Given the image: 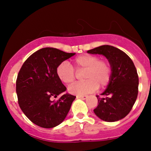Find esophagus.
Returning <instances> with one entry per match:
<instances>
[{"mask_svg":"<svg viewBox=\"0 0 151 151\" xmlns=\"http://www.w3.org/2000/svg\"><path fill=\"white\" fill-rule=\"evenodd\" d=\"M88 96H77V98L78 99H83V100H85L87 99Z\"/></svg>","mask_w":151,"mask_h":151,"instance_id":"esophagus-1","label":"esophagus"}]
</instances>
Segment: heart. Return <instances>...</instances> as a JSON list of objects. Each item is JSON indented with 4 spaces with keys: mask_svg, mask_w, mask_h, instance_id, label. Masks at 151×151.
<instances>
[{
    "mask_svg": "<svg viewBox=\"0 0 151 151\" xmlns=\"http://www.w3.org/2000/svg\"><path fill=\"white\" fill-rule=\"evenodd\" d=\"M74 66L78 71L84 70V79L86 81L77 82L69 87V91L77 96H84L93 92L99 87L109 84L111 77V67L108 61L99 60L92 55H82L74 60ZM56 74L62 83L70 84L75 79V72L67 62H63L58 66Z\"/></svg>",
    "mask_w": 151,
    "mask_h": 151,
    "instance_id": "heart-1",
    "label": "heart"
}]
</instances>
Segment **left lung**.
I'll list each match as a JSON object with an SVG mask.
<instances>
[{
    "mask_svg": "<svg viewBox=\"0 0 151 151\" xmlns=\"http://www.w3.org/2000/svg\"><path fill=\"white\" fill-rule=\"evenodd\" d=\"M87 53L102 55L111 67V77L104 97L96 96L98 106L93 112L101 120L114 122L126 117L136 102L138 93V76L134 64L124 52L111 45H101Z\"/></svg>",
    "mask_w": 151,
    "mask_h": 151,
    "instance_id": "8db88e82",
    "label": "left lung"
}]
</instances>
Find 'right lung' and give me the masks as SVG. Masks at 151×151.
<instances>
[{"label": "right lung", "mask_w": 151, "mask_h": 151, "mask_svg": "<svg viewBox=\"0 0 151 151\" xmlns=\"http://www.w3.org/2000/svg\"><path fill=\"white\" fill-rule=\"evenodd\" d=\"M74 55L45 47L31 55L22 65L16 81L18 104L24 114L37 126L54 128L67 116L76 96L66 93L57 101L51 99L67 89L57 76V67Z\"/></svg>", "instance_id": "right-lung-1"}]
</instances>
